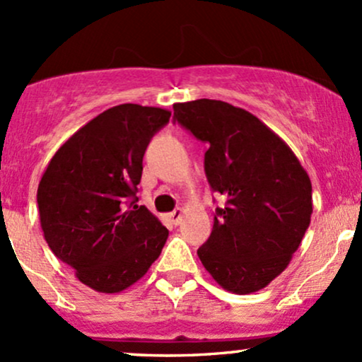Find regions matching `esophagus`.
I'll return each mask as SVG.
<instances>
[{
  "mask_svg": "<svg viewBox=\"0 0 362 362\" xmlns=\"http://www.w3.org/2000/svg\"><path fill=\"white\" fill-rule=\"evenodd\" d=\"M182 218H184V211H182L180 207H177L175 211H172V213L168 214V219H170V221H172L173 224H175V226H177V224L182 223Z\"/></svg>",
  "mask_w": 362,
  "mask_h": 362,
  "instance_id": "obj_1",
  "label": "esophagus"
}]
</instances>
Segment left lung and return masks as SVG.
<instances>
[{"instance_id": "8db88e82", "label": "left lung", "mask_w": 362, "mask_h": 362, "mask_svg": "<svg viewBox=\"0 0 362 362\" xmlns=\"http://www.w3.org/2000/svg\"><path fill=\"white\" fill-rule=\"evenodd\" d=\"M173 120L209 144L207 182L224 197L197 250L223 289L250 294L289 265L313 213L311 182L300 160L250 112L221 100L175 103Z\"/></svg>"}]
</instances>
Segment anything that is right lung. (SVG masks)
Wrapping results in <instances>:
<instances>
[{
  "mask_svg": "<svg viewBox=\"0 0 362 362\" xmlns=\"http://www.w3.org/2000/svg\"><path fill=\"white\" fill-rule=\"evenodd\" d=\"M172 112L122 103L102 112L49 161L39 189L49 248L98 293H120L160 257L168 230L144 206L138 184L149 141Z\"/></svg>",
  "mask_w": 362,
  "mask_h": 362,
  "instance_id": "right-lung-1",
  "label": "right lung"
}]
</instances>
